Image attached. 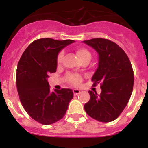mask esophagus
I'll return each instance as SVG.
<instances>
[{
	"label": "esophagus",
	"instance_id": "esophagus-1",
	"mask_svg": "<svg viewBox=\"0 0 148 148\" xmlns=\"http://www.w3.org/2000/svg\"><path fill=\"white\" fill-rule=\"evenodd\" d=\"M73 93H74V95H77L81 93V90L79 89H73Z\"/></svg>",
	"mask_w": 148,
	"mask_h": 148
}]
</instances>
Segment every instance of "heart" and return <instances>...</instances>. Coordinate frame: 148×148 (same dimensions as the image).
Instances as JSON below:
<instances>
[{
  "instance_id": "heart-1",
  "label": "heart",
  "mask_w": 148,
  "mask_h": 148,
  "mask_svg": "<svg viewBox=\"0 0 148 148\" xmlns=\"http://www.w3.org/2000/svg\"><path fill=\"white\" fill-rule=\"evenodd\" d=\"M76 53L77 55L78 56L79 59L81 61L85 60V59H90V58H91L90 53L86 48H78V49H77ZM63 57H64V52L61 51L58 56V64H60V62H61V60L63 59ZM67 81L69 83L72 84H78L81 82V77L79 76V75H77V74H68L67 76Z\"/></svg>"
}]
</instances>
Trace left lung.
I'll use <instances>...</instances> for the list:
<instances>
[{"mask_svg": "<svg viewBox=\"0 0 148 148\" xmlns=\"http://www.w3.org/2000/svg\"><path fill=\"white\" fill-rule=\"evenodd\" d=\"M97 51L98 66L93 75V86L101 84V93L89 90L90 101L84 110L101 122L117 119L128 103L134 86V72L126 53L117 44L103 38L84 40Z\"/></svg>", "mask_w": 148, "mask_h": 148, "instance_id": "8db88e82", "label": "left lung"}]
</instances>
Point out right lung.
Instances as JSON below:
<instances>
[{
	"mask_svg": "<svg viewBox=\"0 0 148 148\" xmlns=\"http://www.w3.org/2000/svg\"><path fill=\"white\" fill-rule=\"evenodd\" d=\"M73 40L41 38L31 43L17 64L16 83L24 110L36 121L48 125L64 117L74 97L71 89L50 90L47 78L58 66V53Z\"/></svg>",
	"mask_w": 148,
	"mask_h": 148,
	"instance_id": "right-lung-1",
	"label": "right lung"
}]
</instances>
